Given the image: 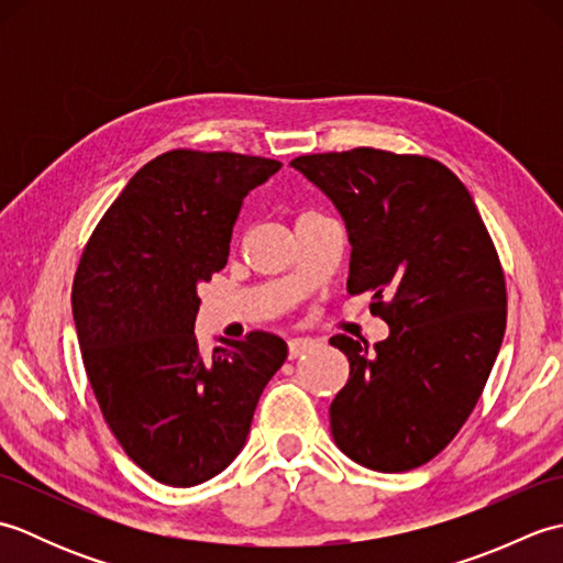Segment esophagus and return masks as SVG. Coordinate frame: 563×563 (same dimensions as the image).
I'll list each match as a JSON object with an SVG mask.
<instances>
[{"mask_svg":"<svg viewBox=\"0 0 563 563\" xmlns=\"http://www.w3.org/2000/svg\"><path fill=\"white\" fill-rule=\"evenodd\" d=\"M312 345H314L312 339H292V341H288V357L290 361H295V357L305 355L309 349H312Z\"/></svg>","mask_w":563,"mask_h":563,"instance_id":"34e87169","label":"esophagus"}]
</instances>
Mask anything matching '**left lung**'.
I'll use <instances>...</instances> for the list:
<instances>
[{
    "label": "left lung",
    "instance_id": "1",
    "mask_svg": "<svg viewBox=\"0 0 563 563\" xmlns=\"http://www.w3.org/2000/svg\"><path fill=\"white\" fill-rule=\"evenodd\" d=\"M324 194L351 242L349 292H373L389 336H333L351 377L331 435L375 472H409L460 433L506 331V280L470 190L445 164L373 147L290 162Z\"/></svg>",
    "mask_w": 563,
    "mask_h": 563
}]
</instances>
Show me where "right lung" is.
I'll return each mask as SVG.
<instances>
[{
  "label": "right lung",
  "instance_id": "right-lung-1",
  "mask_svg": "<svg viewBox=\"0 0 563 563\" xmlns=\"http://www.w3.org/2000/svg\"><path fill=\"white\" fill-rule=\"evenodd\" d=\"M280 162L172 150L142 166L84 246L71 285L81 361L106 423L166 486L212 479L242 452L288 343L266 331L202 355L198 285L227 266L249 190Z\"/></svg>",
  "mask_w": 563,
  "mask_h": 563
}]
</instances>
